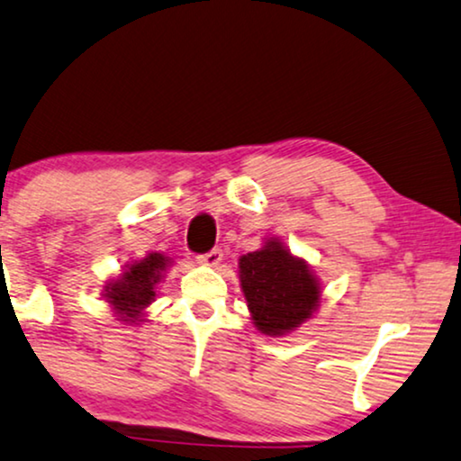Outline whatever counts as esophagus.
<instances>
[{
    "label": "esophagus",
    "mask_w": 461,
    "mask_h": 461,
    "mask_svg": "<svg viewBox=\"0 0 461 461\" xmlns=\"http://www.w3.org/2000/svg\"><path fill=\"white\" fill-rule=\"evenodd\" d=\"M221 259H223V253H221V249H212L211 253H204L198 257V263L200 266H208V267H217Z\"/></svg>",
    "instance_id": "34e87169"
}]
</instances>
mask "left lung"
Segmentation results:
<instances>
[{
	"mask_svg": "<svg viewBox=\"0 0 461 461\" xmlns=\"http://www.w3.org/2000/svg\"><path fill=\"white\" fill-rule=\"evenodd\" d=\"M238 278L253 324L263 335L293 333L321 308V280L278 238H267L259 250L242 255Z\"/></svg>",
	"mask_w": 461,
	"mask_h": 461,
	"instance_id": "8db88e82",
	"label": "left lung"
}]
</instances>
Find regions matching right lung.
<instances>
[{"label": "right lung", "mask_w": 461, "mask_h": 461, "mask_svg": "<svg viewBox=\"0 0 461 461\" xmlns=\"http://www.w3.org/2000/svg\"><path fill=\"white\" fill-rule=\"evenodd\" d=\"M170 263L173 259L167 255L149 253L143 259L126 263L122 274L107 282L103 294L120 322H145V310L156 302V286L162 282Z\"/></svg>", "instance_id": "add662e5"}]
</instances>
